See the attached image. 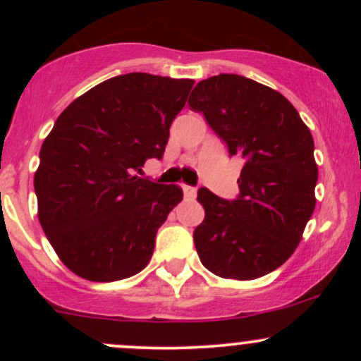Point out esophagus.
I'll use <instances>...</instances> for the list:
<instances>
[{
    "label": "esophagus",
    "mask_w": 361,
    "mask_h": 361,
    "mask_svg": "<svg viewBox=\"0 0 361 361\" xmlns=\"http://www.w3.org/2000/svg\"><path fill=\"white\" fill-rule=\"evenodd\" d=\"M181 188H183V193H185V197H186V198H193V197H195V193H197V190H195L193 186L183 185V186H181Z\"/></svg>",
    "instance_id": "esophagus-1"
}]
</instances>
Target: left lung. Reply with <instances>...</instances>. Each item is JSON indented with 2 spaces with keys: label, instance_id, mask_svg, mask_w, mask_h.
<instances>
[{
  "label": "left lung",
  "instance_id": "obj_1",
  "mask_svg": "<svg viewBox=\"0 0 361 361\" xmlns=\"http://www.w3.org/2000/svg\"><path fill=\"white\" fill-rule=\"evenodd\" d=\"M188 105L244 161L235 200L198 190L205 219L193 241L202 264L222 279L268 275L293 255L316 209L312 134L283 94L239 74L200 81Z\"/></svg>",
  "mask_w": 361,
  "mask_h": 361
}]
</instances>
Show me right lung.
I'll use <instances>...</instances> for the list:
<instances>
[{"mask_svg": "<svg viewBox=\"0 0 361 361\" xmlns=\"http://www.w3.org/2000/svg\"><path fill=\"white\" fill-rule=\"evenodd\" d=\"M193 82L122 74L86 91L56 120L34 186L40 226L74 275L117 281L151 261L157 229L183 190L137 173L163 157Z\"/></svg>", "mask_w": 361, "mask_h": 361, "instance_id": "obj_1", "label": "right lung"}]
</instances>
